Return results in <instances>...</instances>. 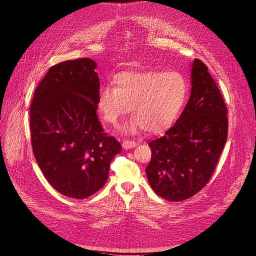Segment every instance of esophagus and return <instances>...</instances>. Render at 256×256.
Returning a JSON list of instances; mask_svg holds the SVG:
<instances>
[{
  "label": "esophagus",
  "instance_id": "esophagus-1",
  "mask_svg": "<svg viewBox=\"0 0 256 256\" xmlns=\"http://www.w3.org/2000/svg\"><path fill=\"white\" fill-rule=\"evenodd\" d=\"M136 146H137V143L134 142V141L126 140V141L122 142V148H124V149H126V150L132 149V148H134V147H136Z\"/></svg>",
  "mask_w": 256,
  "mask_h": 256
}]
</instances>
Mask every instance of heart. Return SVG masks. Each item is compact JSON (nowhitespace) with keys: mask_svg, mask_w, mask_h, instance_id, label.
I'll return each instance as SVG.
<instances>
[{"mask_svg":"<svg viewBox=\"0 0 256 256\" xmlns=\"http://www.w3.org/2000/svg\"><path fill=\"white\" fill-rule=\"evenodd\" d=\"M114 88H100L96 107L103 120L118 126L128 111L132 115L122 128L126 134L144 130L160 132L171 126L182 110L188 83L177 71L124 72L113 78Z\"/></svg>","mask_w":256,"mask_h":256,"instance_id":"heart-1","label":"heart"}]
</instances>
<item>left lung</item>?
<instances>
[{
  "label": "left lung",
  "instance_id": "obj_1",
  "mask_svg": "<svg viewBox=\"0 0 256 256\" xmlns=\"http://www.w3.org/2000/svg\"><path fill=\"white\" fill-rule=\"evenodd\" d=\"M190 70V98L182 114L148 144L149 184L171 202L192 198L208 183L228 139V110L208 68L196 58Z\"/></svg>",
  "mask_w": 256,
  "mask_h": 256
}]
</instances>
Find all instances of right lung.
<instances>
[{"mask_svg":"<svg viewBox=\"0 0 256 256\" xmlns=\"http://www.w3.org/2000/svg\"><path fill=\"white\" fill-rule=\"evenodd\" d=\"M90 58L51 66L30 105L32 146L39 168L56 190L85 198L104 186L110 162L122 151L96 116L100 80Z\"/></svg>","mask_w":256,"mask_h":256,"instance_id":"1","label":"right lung"}]
</instances>
